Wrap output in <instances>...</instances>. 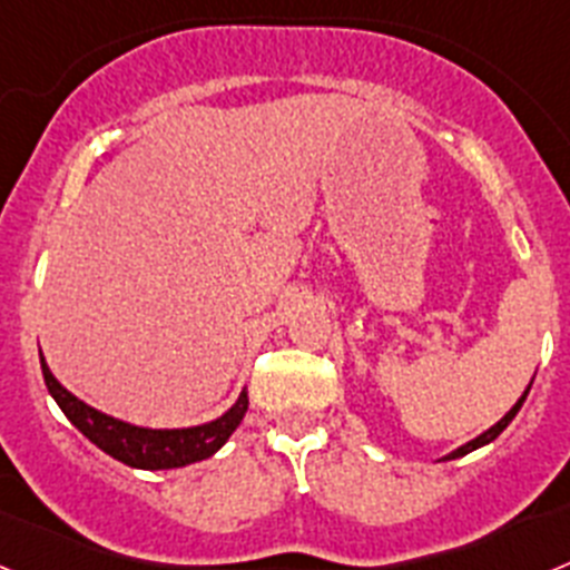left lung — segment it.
I'll list each match as a JSON object with an SVG mask.
<instances>
[{"mask_svg":"<svg viewBox=\"0 0 570 570\" xmlns=\"http://www.w3.org/2000/svg\"><path fill=\"white\" fill-rule=\"evenodd\" d=\"M528 391H531V385L525 387V394H522L520 400H517V405H513L511 411H508V414L502 416L500 422H497V425H491V428H488L485 434H480V436H476V440L465 442V445H462V448H456V451H451V454H448L445 460H456V456H465V454H471V451H476V448H482V445H488V442H493V440H497V436H500L502 431H505V428L511 425V420H513V416L520 414V407H522V402H525Z\"/></svg>","mask_w":570,"mask_h":570,"instance_id":"1","label":"left lung"}]
</instances>
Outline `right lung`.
Returning <instances> with one entry per match:
<instances>
[{
    "mask_svg": "<svg viewBox=\"0 0 570 570\" xmlns=\"http://www.w3.org/2000/svg\"><path fill=\"white\" fill-rule=\"evenodd\" d=\"M39 362H42V376L48 385L50 396L62 407V414L68 416L73 425L88 436L97 448H102L105 454L114 460L125 462L130 468H145V471H168V468H183L190 462L208 460L214 456L225 442L230 440L236 428H239L242 416L248 411V391H242L239 400L225 411L219 420L205 422V425L194 428H139L130 422L116 420V416L102 414L97 407H90L79 396H73L57 376L50 374L48 362H45L42 351H39Z\"/></svg>",
    "mask_w": 570,
    "mask_h": 570,
    "instance_id": "1",
    "label": "right lung"
}]
</instances>
